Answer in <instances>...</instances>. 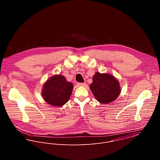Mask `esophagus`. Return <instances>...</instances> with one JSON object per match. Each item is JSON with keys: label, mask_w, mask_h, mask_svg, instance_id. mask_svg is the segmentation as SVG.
<instances>
[{"label": "esophagus", "mask_w": 160, "mask_h": 160, "mask_svg": "<svg viewBox=\"0 0 160 160\" xmlns=\"http://www.w3.org/2000/svg\"><path fill=\"white\" fill-rule=\"evenodd\" d=\"M77 85L79 87H85L86 86V83H78Z\"/></svg>", "instance_id": "1"}]
</instances>
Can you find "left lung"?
<instances>
[{
  "instance_id": "8db88e82",
  "label": "left lung",
  "mask_w": 160,
  "mask_h": 160,
  "mask_svg": "<svg viewBox=\"0 0 160 160\" xmlns=\"http://www.w3.org/2000/svg\"><path fill=\"white\" fill-rule=\"evenodd\" d=\"M90 89L95 99L102 104L114 101L121 91L119 82L114 76L98 72L93 76Z\"/></svg>"
}]
</instances>
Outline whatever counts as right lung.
<instances>
[{
    "mask_svg": "<svg viewBox=\"0 0 160 160\" xmlns=\"http://www.w3.org/2000/svg\"><path fill=\"white\" fill-rule=\"evenodd\" d=\"M73 85L61 74L51 76L44 84L42 95L46 102L54 107H62L68 101Z\"/></svg>",
    "mask_w": 160,
    "mask_h": 160,
    "instance_id": "obj_1",
    "label": "right lung"
}]
</instances>
